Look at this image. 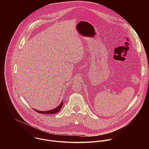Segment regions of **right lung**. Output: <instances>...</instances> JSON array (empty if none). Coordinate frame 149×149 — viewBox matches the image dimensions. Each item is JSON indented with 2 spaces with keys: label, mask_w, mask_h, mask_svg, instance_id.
<instances>
[{
  "label": "right lung",
  "mask_w": 149,
  "mask_h": 149,
  "mask_svg": "<svg viewBox=\"0 0 149 149\" xmlns=\"http://www.w3.org/2000/svg\"><path fill=\"white\" fill-rule=\"evenodd\" d=\"M63 106V102H61V103H60V104L55 108L54 109H53L52 110H49V111H38V110H37L36 109H34L35 111H36L37 112H38V113H44V114H54V113H57L58 112H59L60 111V109H61L62 106Z\"/></svg>",
  "instance_id": "1"
}]
</instances>
